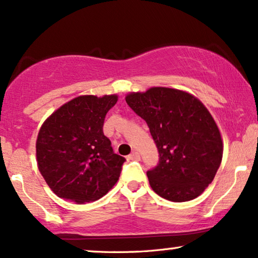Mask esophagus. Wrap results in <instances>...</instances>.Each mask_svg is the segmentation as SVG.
I'll list each match as a JSON object with an SVG mask.
<instances>
[{
  "instance_id": "esophagus-1",
  "label": "esophagus",
  "mask_w": 258,
  "mask_h": 258,
  "mask_svg": "<svg viewBox=\"0 0 258 258\" xmlns=\"http://www.w3.org/2000/svg\"><path fill=\"white\" fill-rule=\"evenodd\" d=\"M140 159V155L138 152H133V153H131L128 157H127V161H133V160H139Z\"/></svg>"
}]
</instances>
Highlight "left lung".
<instances>
[{
    "label": "left lung",
    "mask_w": 258,
    "mask_h": 258,
    "mask_svg": "<svg viewBox=\"0 0 258 258\" xmlns=\"http://www.w3.org/2000/svg\"><path fill=\"white\" fill-rule=\"evenodd\" d=\"M126 103L147 122L159 162L147 170L155 193L173 202L203 193L222 161L223 144L212 114L193 94L169 88L130 93Z\"/></svg>",
    "instance_id": "left-lung-1"
}]
</instances>
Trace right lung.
<instances>
[{
	"instance_id": "1",
	"label": "right lung",
	"mask_w": 258,
	"mask_h": 258,
	"mask_svg": "<svg viewBox=\"0 0 258 258\" xmlns=\"http://www.w3.org/2000/svg\"><path fill=\"white\" fill-rule=\"evenodd\" d=\"M118 96H79L50 115L38 132L36 158L57 197L76 203L103 198L117 183L125 158L104 136L106 113Z\"/></svg>"
}]
</instances>
